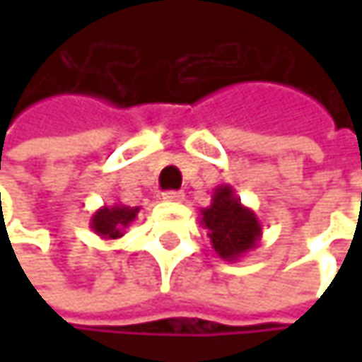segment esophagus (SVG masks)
<instances>
[{
    "mask_svg": "<svg viewBox=\"0 0 362 362\" xmlns=\"http://www.w3.org/2000/svg\"><path fill=\"white\" fill-rule=\"evenodd\" d=\"M163 201L180 203V201H184V192H180V190H168V192H163Z\"/></svg>",
    "mask_w": 362,
    "mask_h": 362,
    "instance_id": "34e87169",
    "label": "esophagus"
}]
</instances>
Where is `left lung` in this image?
<instances>
[{"label":"left lung","mask_w":362,"mask_h":362,"mask_svg":"<svg viewBox=\"0 0 362 362\" xmlns=\"http://www.w3.org/2000/svg\"><path fill=\"white\" fill-rule=\"evenodd\" d=\"M201 226L207 228L214 252L226 262H237L253 252L262 239V222L241 203L230 184L214 188L211 203L201 207Z\"/></svg>","instance_id":"obj_1"}]
</instances>
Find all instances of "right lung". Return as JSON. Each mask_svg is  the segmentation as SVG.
Here are the masks:
<instances>
[{
  "label": "right lung",
  "instance_id": "add662e5",
  "mask_svg": "<svg viewBox=\"0 0 362 362\" xmlns=\"http://www.w3.org/2000/svg\"><path fill=\"white\" fill-rule=\"evenodd\" d=\"M140 207H129L123 203H112V205H103L92 214L90 228L105 241L121 239L125 230L132 226V222L138 218Z\"/></svg>",
  "mask_w": 362,
  "mask_h": 362
}]
</instances>
